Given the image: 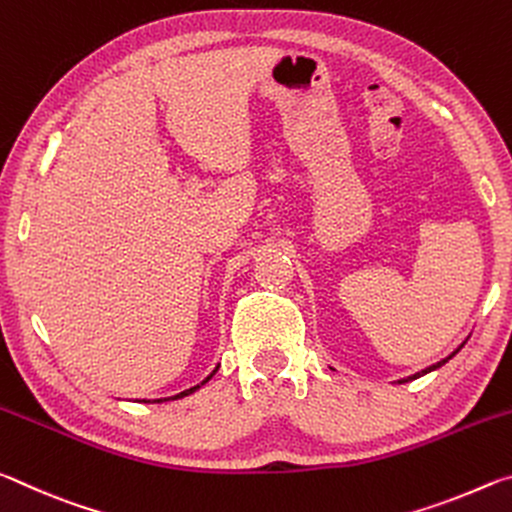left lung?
Listing matches in <instances>:
<instances>
[{
    "label": "left lung",
    "instance_id": "8db88e82",
    "mask_svg": "<svg viewBox=\"0 0 512 512\" xmlns=\"http://www.w3.org/2000/svg\"><path fill=\"white\" fill-rule=\"evenodd\" d=\"M463 345H465V341L461 343V348H463ZM461 348H458V350H461ZM458 350H454V352H452V354H449V357H445L443 361L433 363V366H429V368H424V370H420V372H415V375H411V377H406V379H400V381H397V384H406V381H411V379H418V377H422V375H427V372H431V370H436V368H440V366H445V363H447L449 359H452V357H454V354H456Z\"/></svg>",
    "mask_w": 512,
    "mask_h": 512
}]
</instances>
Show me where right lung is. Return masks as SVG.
<instances>
[{"instance_id": "add662e5", "label": "right lung", "mask_w": 512, "mask_h": 512, "mask_svg": "<svg viewBox=\"0 0 512 512\" xmlns=\"http://www.w3.org/2000/svg\"><path fill=\"white\" fill-rule=\"evenodd\" d=\"M216 370H219V366H216L214 370H212V375H207L203 381H201V384H198V386H192V388H187V391H183V393H178V395H173V397H164V400H153V402H169V400H180V397H187V395H192L194 391H198V388H201V386H205L207 384V381H210L214 375H216ZM142 402H151V400H142Z\"/></svg>"}]
</instances>
